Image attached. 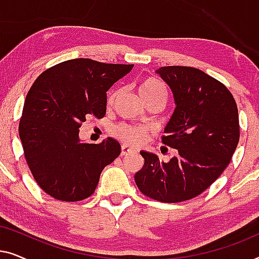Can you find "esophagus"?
Returning a JSON list of instances; mask_svg holds the SVG:
<instances>
[{
  "label": "esophagus",
  "mask_w": 259,
  "mask_h": 259,
  "mask_svg": "<svg viewBox=\"0 0 259 259\" xmlns=\"http://www.w3.org/2000/svg\"><path fill=\"white\" fill-rule=\"evenodd\" d=\"M132 151H133V148L131 147V146H128V145H122V146H121V155L128 154Z\"/></svg>",
  "instance_id": "1"
}]
</instances>
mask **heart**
<instances>
[{"instance_id":"b5f03b06","label":"heart","mask_w":259,"mask_h":259,"mask_svg":"<svg viewBox=\"0 0 259 259\" xmlns=\"http://www.w3.org/2000/svg\"><path fill=\"white\" fill-rule=\"evenodd\" d=\"M138 91L141 95V98L145 101L150 100V99L164 97L166 98V88L162 84L161 81H159L155 77L148 76L141 80L138 87ZM118 94L116 91H112L108 95V102L112 104ZM145 134H146V128L140 126H128V125H120L114 128V136L118 139L125 141L127 144L137 145L144 140Z\"/></svg>"}]
</instances>
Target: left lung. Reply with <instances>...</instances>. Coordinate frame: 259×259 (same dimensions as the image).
<instances>
[{"label":"left lung","mask_w":259,"mask_h":259,"mask_svg":"<svg viewBox=\"0 0 259 259\" xmlns=\"http://www.w3.org/2000/svg\"><path fill=\"white\" fill-rule=\"evenodd\" d=\"M157 73L176 104L161 141L178 154L164 162L141 151L145 164L134 180L146 197L179 203L203 193L228 167L239 141L238 109L228 88L203 70L167 66Z\"/></svg>","instance_id":"obj_1"}]
</instances>
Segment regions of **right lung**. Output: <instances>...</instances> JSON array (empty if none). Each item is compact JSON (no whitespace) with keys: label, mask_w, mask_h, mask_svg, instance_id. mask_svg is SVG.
I'll return each mask as SVG.
<instances>
[{"label":"right lung","mask_w":259,"mask_h":259,"mask_svg":"<svg viewBox=\"0 0 259 259\" xmlns=\"http://www.w3.org/2000/svg\"><path fill=\"white\" fill-rule=\"evenodd\" d=\"M133 65L91 59L63 61L35 80L24 101L19 134L24 158L38 186L62 201L83 200L94 193L100 175L121 152L118 141H80L90 115L104 118L107 92Z\"/></svg>","instance_id":"1"}]
</instances>
